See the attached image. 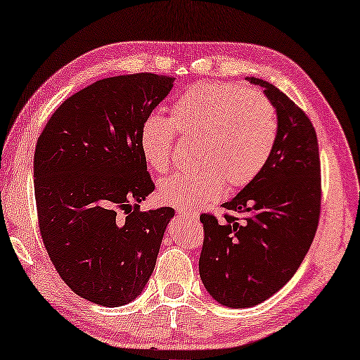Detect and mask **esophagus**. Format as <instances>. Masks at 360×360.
Returning a JSON list of instances; mask_svg holds the SVG:
<instances>
[{
	"mask_svg": "<svg viewBox=\"0 0 360 360\" xmlns=\"http://www.w3.org/2000/svg\"><path fill=\"white\" fill-rule=\"evenodd\" d=\"M180 218H189V219H199V213L193 212V210H179Z\"/></svg>",
	"mask_w": 360,
	"mask_h": 360,
	"instance_id": "1",
	"label": "esophagus"
}]
</instances>
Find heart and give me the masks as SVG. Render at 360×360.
I'll use <instances>...</instances> for the list:
<instances>
[{
  "mask_svg": "<svg viewBox=\"0 0 360 360\" xmlns=\"http://www.w3.org/2000/svg\"><path fill=\"white\" fill-rule=\"evenodd\" d=\"M174 128L195 141L193 171L160 181L158 199L177 208L213 202L224 185L240 188L257 177L274 150L279 122L271 100L259 91L205 83L177 97L171 119L150 114L139 127L142 158L153 171L171 165Z\"/></svg>",
  "mask_w": 360,
  "mask_h": 360,
  "instance_id": "b5f03b06",
  "label": "heart"
}]
</instances>
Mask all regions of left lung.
<instances>
[{
    "instance_id": "8db88e82",
    "label": "left lung",
    "mask_w": 360,
    "mask_h": 360,
    "mask_svg": "<svg viewBox=\"0 0 360 360\" xmlns=\"http://www.w3.org/2000/svg\"><path fill=\"white\" fill-rule=\"evenodd\" d=\"M263 87L276 108L279 133L266 165L224 208L241 214L222 222L202 214L205 230L199 274L221 306L254 307L295 276L318 227L321 203L320 153L315 128L301 108L268 81Z\"/></svg>"
}]
</instances>
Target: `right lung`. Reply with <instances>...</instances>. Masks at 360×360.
I'll return each mask as SVG.
<instances>
[{"instance_id":"right-lung-1","label":"right lung","mask_w":360,"mask_h":360,"mask_svg":"<svg viewBox=\"0 0 360 360\" xmlns=\"http://www.w3.org/2000/svg\"><path fill=\"white\" fill-rule=\"evenodd\" d=\"M172 87L174 78L155 73L96 81L67 98L37 139L34 193L45 249L60 279L94 304L136 300L175 214L138 210L155 189L139 127Z\"/></svg>"}]
</instances>
